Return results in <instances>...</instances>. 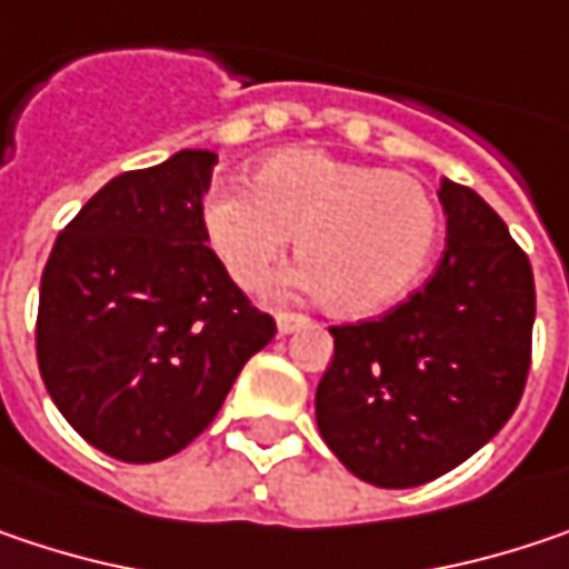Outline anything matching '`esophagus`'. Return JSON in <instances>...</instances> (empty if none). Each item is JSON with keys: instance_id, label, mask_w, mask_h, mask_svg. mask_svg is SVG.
<instances>
[{"instance_id": "obj_1", "label": "esophagus", "mask_w": 569, "mask_h": 569, "mask_svg": "<svg viewBox=\"0 0 569 569\" xmlns=\"http://www.w3.org/2000/svg\"><path fill=\"white\" fill-rule=\"evenodd\" d=\"M302 326H309V319L299 316V312H280V316H277V332H280V336H292V332H299Z\"/></svg>"}]
</instances>
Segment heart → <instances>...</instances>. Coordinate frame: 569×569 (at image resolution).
Listing matches in <instances>:
<instances>
[{"label":"heart","mask_w":569,"mask_h":569,"mask_svg":"<svg viewBox=\"0 0 569 569\" xmlns=\"http://www.w3.org/2000/svg\"><path fill=\"white\" fill-rule=\"evenodd\" d=\"M201 231L233 283L270 280L296 233L292 283L345 319L378 316L423 273L439 233L430 191L410 176L322 149L267 156L250 191L221 188L201 204Z\"/></svg>","instance_id":"obj_1"}]
</instances>
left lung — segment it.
<instances>
[{
  "label": "left lung",
  "instance_id": "8db88e82",
  "mask_svg": "<svg viewBox=\"0 0 569 569\" xmlns=\"http://www.w3.org/2000/svg\"><path fill=\"white\" fill-rule=\"evenodd\" d=\"M446 250L388 316L329 329L336 358L316 423L338 462L413 489L479 452L515 413L531 368L535 273L505 221L466 184L439 181Z\"/></svg>",
  "mask_w": 569,
  "mask_h": 569
}]
</instances>
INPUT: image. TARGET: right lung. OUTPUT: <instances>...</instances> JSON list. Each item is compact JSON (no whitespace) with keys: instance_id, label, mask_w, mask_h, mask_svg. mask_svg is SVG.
Returning a JSON list of instances; mask_svg holds the SVG:
<instances>
[{"instance_id":"add662e5","label":"right lung","mask_w":569,"mask_h":569,"mask_svg":"<svg viewBox=\"0 0 569 569\" xmlns=\"http://www.w3.org/2000/svg\"><path fill=\"white\" fill-rule=\"evenodd\" d=\"M218 156L181 149L110 179L58 233L38 296V368L61 417L120 462L176 456L277 336L204 247Z\"/></svg>"}]
</instances>
